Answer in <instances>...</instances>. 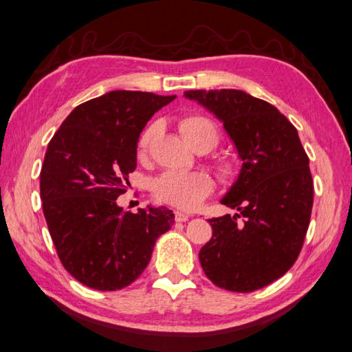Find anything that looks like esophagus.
<instances>
[{"label": "esophagus", "instance_id": "esophagus-1", "mask_svg": "<svg viewBox=\"0 0 352 352\" xmlns=\"http://www.w3.org/2000/svg\"><path fill=\"white\" fill-rule=\"evenodd\" d=\"M174 217H175V221H177V223H184V221H188V219H189L188 213L180 212V210H175V212H174Z\"/></svg>", "mask_w": 352, "mask_h": 352}]
</instances>
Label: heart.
Segmentation results:
<instances>
[{
    "label": "heart",
    "mask_w": 352,
    "mask_h": 352,
    "mask_svg": "<svg viewBox=\"0 0 352 352\" xmlns=\"http://www.w3.org/2000/svg\"><path fill=\"white\" fill-rule=\"evenodd\" d=\"M155 125H149L143 129V133L137 142V155L143 158L146 155L151 146V142L154 139ZM178 129L183 135V139L188 142L192 148L198 142L210 140L215 146L218 142V129L210 119L199 114H189L182 117L178 120ZM217 174L223 183H232L238 175V169L235 163L221 158L217 163ZM213 192V180L212 177L204 170H166L160 177L155 178L153 186V194L157 201L175 206L180 209H195L201 204Z\"/></svg>",
    "instance_id": "1"
}]
</instances>
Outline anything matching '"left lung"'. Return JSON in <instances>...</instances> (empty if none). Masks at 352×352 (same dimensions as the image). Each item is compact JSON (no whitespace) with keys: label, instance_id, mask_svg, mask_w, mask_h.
<instances>
[{"label":"left lung","instance_id":"obj_1","mask_svg":"<svg viewBox=\"0 0 352 352\" xmlns=\"http://www.w3.org/2000/svg\"><path fill=\"white\" fill-rule=\"evenodd\" d=\"M235 143L243 168L221 203L235 215L209 219L199 263L213 284L236 293L267 287L290 270L313 209V177L298 131L276 107L241 89H189Z\"/></svg>","mask_w":352,"mask_h":352}]
</instances>
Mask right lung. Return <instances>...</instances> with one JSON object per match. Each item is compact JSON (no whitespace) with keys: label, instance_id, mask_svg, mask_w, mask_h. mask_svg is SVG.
Returning <instances> with one entry per match:
<instances>
[{"label":"right lung","instance_id":"add662e5","mask_svg":"<svg viewBox=\"0 0 352 352\" xmlns=\"http://www.w3.org/2000/svg\"><path fill=\"white\" fill-rule=\"evenodd\" d=\"M175 96L117 89L76 107L48 143L41 199L62 265L99 292L140 276L155 241L174 224L166 208L123 210L117 197L137 166V142L158 109Z\"/></svg>","mask_w":352,"mask_h":352}]
</instances>
